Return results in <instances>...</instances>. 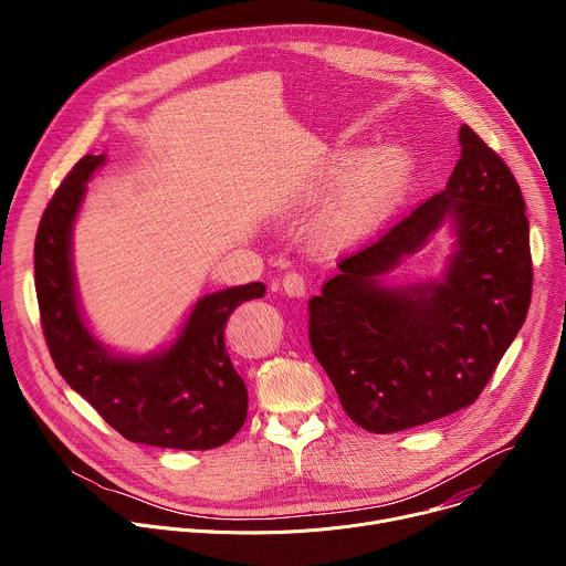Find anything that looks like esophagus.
I'll use <instances>...</instances> for the list:
<instances>
[{
  "label": "esophagus",
  "instance_id": "esophagus-1",
  "mask_svg": "<svg viewBox=\"0 0 566 566\" xmlns=\"http://www.w3.org/2000/svg\"><path fill=\"white\" fill-rule=\"evenodd\" d=\"M282 289H284V293L289 297H302L306 293V282H304V277L300 273L291 271V273H286L282 277Z\"/></svg>",
  "mask_w": 566,
  "mask_h": 566
}]
</instances>
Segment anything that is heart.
<instances>
[{
    "label": "heart",
    "instance_id": "b5f03b06",
    "mask_svg": "<svg viewBox=\"0 0 566 566\" xmlns=\"http://www.w3.org/2000/svg\"><path fill=\"white\" fill-rule=\"evenodd\" d=\"M406 175L408 158L400 147L338 151L327 177V188H340L325 219L327 234L338 244L367 237L391 210Z\"/></svg>",
    "mask_w": 566,
    "mask_h": 566
}]
</instances>
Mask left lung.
Segmentation results:
<instances>
[{"label":"left lung","mask_w":566,"mask_h":566,"mask_svg":"<svg viewBox=\"0 0 566 566\" xmlns=\"http://www.w3.org/2000/svg\"><path fill=\"white\" fill-rule=\"evenodd\" d=\"M443 192L343 260L308 302L311 349L349 419L389 434L468 408L520 334L533 289L528 219L504 160L468 125ZM446 222L439 281L385 285Z\"/></svg>","instance_id":"8db88e82"}]
</instances>
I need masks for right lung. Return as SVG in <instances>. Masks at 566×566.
Instances as JSON below:
<instances>
[{
	"mask_svg": "<svg viewBox=\"0 0 566 566\" xmlns=\"http://www.w3.org/2000/svg\"><path fill=\"white\" fill-rule=\"evenodd\" d=\"M105 160V154L80 158L38 228L35 291L51 358L69 387L125 439L175 450L219 448L244 426L249 410L244 378L226 352V322L266 286L251 282L199 297L177 338L158 352L129 356L101 343L77 297L73 223Z\"/></svg>",
	"mask_w": 566,
	"mask_h": 566,
	"instance_id": "add662e5",
	"label": "right lung"
}]
</instances>
